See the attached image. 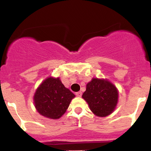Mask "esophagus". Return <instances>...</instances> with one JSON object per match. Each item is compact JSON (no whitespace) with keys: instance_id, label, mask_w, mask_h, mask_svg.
<instances>
[{"instance_id":"obj_1","label":"esophagus","mask_w":151,"mask_h":151,"mask_svg":"<svg viewBox=\"0 0 151 151\" xmlns=\"http://www.w3.org/2000/svg\"><path fill=\"white\" fill-rule=\"evenodd\" d=\"M75 94H76V96H79V97H81V95H82V93H81V91H78V92H76V93H75Z\"/></svg>"}]
</instances>
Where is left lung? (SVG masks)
<instances>
[{
    "instance_id": "8db88e82",
    "label": "left lung",
    "mask_w": 151,
    "mask_h": 151,
    "mask_svg": "<svg viewBox=\"0 0 151 151\" xmlns=\"http://www.w3.org/2000/svg\"><path fill=\"white\" fill-rule=\"evenodd\" d=\"M119 93L110 81L93 78L86 84L82 98L87 102L91 111L98 116H106L114 111Z\"/></svg>"
}]
</instances>
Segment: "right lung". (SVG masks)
<instances>
[{
	"label": "right lung",
	"mask_w": 151,
	"mask_h": 151,
	"mask_svg": "<svg viewBox=\"0 0 151 151\" xmlns=\"http://www.w3.org/2000/svg\"><path fill=\"white\" fill-rule=\"evenodd\" d=\"M74 94L67 89L59 78L46 79L36 90L34 102L37 111L43 116L60 119L65 113Z\"/></svg>",
	"instance_id": "1"
}]
</instances>
